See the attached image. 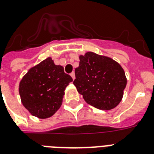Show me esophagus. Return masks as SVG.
Masks as SVG:
<instances>
[{
    "instance_id": "obj_1",
    "label": "esophagus",
    "mask_w": 154,
    "mask_h": 154,
    "mask_svg": "<svg viewBox=\"0 0 154 154\" xmlns=\"http://www.w3.org/2000/svg\"><path fill=\"white\" fill-rule=\"evenodd\" d=\"M70 76H71V77H72V78H73V80L75 79V73H74V72H72V73H70Z\"/></svg>"
}]
</instances>
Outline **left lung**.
Segmentation results:
<instances>
[{
  "instance_id": "left-lung-1",
  "label": "left lung",
  "mask_w": 154,
  "mask_h": 154,
  "mask_svg": "<svg viewBox=\"0 0 154 154\" xmlns=\"http://www.w3.org/2000/svg\"><path fill=\"white\" fill-rule=\"evenodd\" d=\"M75 77L73 85L85 102L103 110L118 105L127 85L125 71L120 64L93 52L80 56Z\"/></svg>"
}]
</instances>
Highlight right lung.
I'll use <instances>...</instances> for the list:
<instances>
[{
    "label": "right lung",
    "instance_id": "obj_1",
    "mask_svg": "<svg viewBox=\"0 0 154 154\" xmlns=\"http://www.w3.org/2000/svg\"><path fill=\"white\" fill-rule=\"evenodd\" d=\"M73 78L48 58L31 68L19 84L23 106L33 116L51 117L62 105L64 91Z\"/></svg>",
    "mask_w": 154,
    "mask_h": 154
}]
</instances>
